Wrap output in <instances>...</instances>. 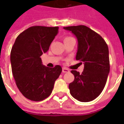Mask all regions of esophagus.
<instances>
[{"instance_id":"obj_1","label":"esophagus","mask_w":124,"mask_h":124,"mask_svg":"<svg viewBox=\"0 0 124 124\" xmlns=\"http://www.w3.org/2000/svg\"><path fill=\"white\" fill-rule=\"evenodd\" d=\"M62 72H63V73H68V72H69L70 70L68 69V68H63Z\"/></svg>"}]
</instances>
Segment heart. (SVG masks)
Instances as JSON below:
<instances>
[{
	"label": "heart",
	"instance_id": "heart-1",
	"mask_svg": "<svg viewBox=\"0 0 124 124\" xmlns=\"http://www.w3.org/2000/svg\"><path fill=\"white\" fill-rule=\"evenodd\" d=\"M67 38H70V37H66V38H65V39H67Z\"/></svg>",
	"mask_w": 124,
	"mask_h": 124
}]
</instances>
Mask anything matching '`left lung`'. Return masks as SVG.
<instances>
[{
  "label": "left lung",
  "mask_w": 124,
  "mask_h": 124,
  "mask_svg": "<svg viewBox=\"0 0 124 124\" xmlns=\"http://www.w3.org/2000/svg\"><path fill=\"white\" fill-rule=\"evenodd\" d=\"M63 28L77 37L76 59L84 64L81 74L76 70L71 71L74 80L69 84L70 93L79 101H91L101 93L106 83L110 72L108 47L99 34L85 25Z\"/></svg>",
  "instance_id": "8db88e82"
}]
</instances>
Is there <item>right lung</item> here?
I'll list each match as a JSON object with an SVG mask.
<instances>
[{
    "label": "right lung",
    "mask_w": 124,
    "mask_h": 124,
    "mask_svg": "<svg viewBox=\"0 0 124 124\" xmlns=\"http://www.w3.org/2000/svg\"><path fill=\"white\" fill-rule=\"evenodd\" d=\"M58 31L59 27H30L17 36L12 47V74L20 92L31 101H40L48 97L62 72L58 65L52 68L43 65L41 59Z\"/></svg>",
    "instance_id": "right-lung-1"
}]
</instances>
